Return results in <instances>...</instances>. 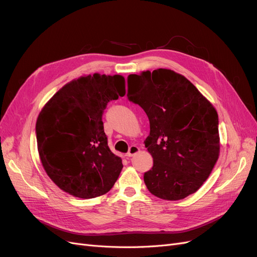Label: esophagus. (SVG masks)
Segmentation results:
<instances>
[{
	"label": "esophagus",
	"instance_id": "obj_1",
	"mask_svg": "<svg viewBox=\"0 0 257 257\" xmlns=\"http://www.w3.org/2000/svg\"><path fill=\"white\" fill-rule=\"evenodd\" d=\"M140 151V148L138 147V146H136V145H132V146H130V148H129V151H128V154H127V157L128 158H130V157H132V156H135L136 154H138Z\"/></svg>",
	"mask_w": 257,
	"mask_h": 257
}]
</instances>
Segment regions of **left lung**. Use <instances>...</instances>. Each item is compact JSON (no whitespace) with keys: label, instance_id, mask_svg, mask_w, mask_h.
I'll list each match as a JSON object with an SVG mask.
<instances>
[{"label":"left lung","instance_id":"obj_1","mask_svg":"<svg viewBox=\"0 0 257 257\" xmlns=\"http://www.w3.org/2000/svg\"><path fill=\"white\" fill-rule=\"evenodd\" d=\"M127 96L149 118L144 143L154 166L144 174L148 191L164 200L196 193L219 157L213 104L183 75L167 69L129 75Z\"/></svg>","mask_w":257,"mask_h":257}]
</instances>
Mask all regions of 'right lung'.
<instances>
[{"instance_id":"obj_1","label":"right lung","mask_w":257,"mask_h":257,"mask_svg":"<svg viewBox=\"0 0 257 257\" xmlns=\"http://www.w3.org/2000/svg\"><path fill=\"white\" fill-rule=\"evenodd\" d=\"M126 94L120 75L81 76L46 102L36 122L38 151L53 182L72 196L108 193L121 172V159L108 146L101 120L110 100Z\"/></svg>"}]
</instances>
